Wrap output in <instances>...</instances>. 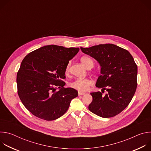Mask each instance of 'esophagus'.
<instances>
[{
  "label": "esophagus",
  "mask_w": 151,
  "mask_h": 151,
  "mask_svg": "<svg viewBox=\"0 0 151 151\" xmlns=\"http://www.w3.org/2000/svg\"><path fill=\"white\" fill-rule=\"evenodd\" d=\"M85 94V93H80V92H79V93H78V96H82V95H84Z\"/></svg>",
  "instance_id": "obj_1"
}]
</instances>
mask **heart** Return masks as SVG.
<instances>
[{
	"label": "heart",
	"instance_id": "b5f03b06",
	"mask_svg": "<svg viewBox=\"0 0 151 151\" xmlns=\"http://www.w3.org/2000/svg\"><path fill=\"white\" fill-rule=\"evenodd\" d=\"M81 61L83 65L86 68H88V67L93 68L94 65V62L93 60L88 57H83L81 59ZM70 63H69L66 67L65 72L68 73L69 72ZM91 85V82L90 80L88 79H76L73 82H71L69 83L70 87L78 90L79 92H85L87 91Z\"/></svg>",
	"mask_w": 151,
	"mask_h": 151
}]
</instances>
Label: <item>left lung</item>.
<instances>
[{"instance_id":"8db88e82","label":"left lung","mask_w":151,"mask_h":151,"mask_svg":"<svg viewBox=\"0 0 151 151\" xmlns=\"http://www.w3.org/2000/svg\"><path fill=\"white\" fill-rule=\"evenodd\" d=\"M81 51L99 63L101 75L96 86L107 91L90 93L93 101L88 109L102 117L111 118L121 112L130 103L137 88V66L127 50L112 44H100Z\"/></svg>"}]
</instances>
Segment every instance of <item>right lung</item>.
<instances>
[{
  "label": "right lung",
  "mask_w": 151,
  "mask_h": 151,
  "mask_svg": "<svg viewBox=\"0 0 151 151\" xmlns=\"http://www.w3.org/2000/svg\"><path fill=\"white\" fill-rule=\"evenodd\" d=\"M79 50L46 45L30 52L23 60L17 75L18 94L33 115L52 121L68 111L78 93L72 88H64L66 83L61 79L66 78L67 64ZM57 86L59 90L55 92Z\"/></svg>",
  "instance_id": "add662e5"
}]
</instances>
